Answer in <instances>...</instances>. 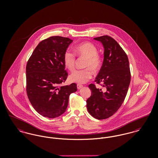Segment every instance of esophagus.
Listing matches in <instances>:
<instances>
[{"label":"esophagus","mask_w":158,"mask_h":158,"mask_svg":"<svg viewBox=\"0 0 158 158\" xmlns=\"http://www.w3.org/2000/svg\"><path fill=\"white\" fill-rule=\"evenodd\" d=\"M77 89H80L81 88L83 87V85H82V84H77Z\"/></svg>","instance_id":"obj_1"}]
</instances>
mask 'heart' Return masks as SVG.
Returning a JSON list of instances; mask_svg holds the SVG:
<instances>
[{
  "label": "heart",
  "instance_id": "1",
  "mask_svg": "<svg viewBox=\"0 0 158 158\" xmlns=\"http://www.w3.org/2000/svg\"><path fill=\"white\" fill-rule=\"evenodd\" d=\"M75 54L79 57L85 58L82 69L75 71L69 76L71 82L83 84L87 82L93 76V71L99 69L102 64V58L98 52L97 47L91 42H83L76 45L74 48ZM64 64L65 68L69 71H73L75 69L76 56L74 53L71 50L65 51L63 56Z\"/></svg>",
  "mask_w": 158,
  "mask_h": 158
}]
</instances>
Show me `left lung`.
<instances>
[{"label":"left lung","mask_w":158,"mask_h":158,"mask_svg":"<svg viewBox=\"0 0 158 158\" xmlns=\"http://www.w3.org/2000/svg\"><path fill=\"white\" fill-rule=\"evenodd\" d=\"M104 47V59L95 82L104 90L90 84L91 96L87 99L88 112L94 118L104 119L112 116L124 101L131 80L128 56L115 40L108 35L94 39Z\"/></svg>","instance_id":"1"}]
</instances>
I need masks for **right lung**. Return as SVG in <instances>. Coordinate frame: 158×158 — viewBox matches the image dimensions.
<instances>
[{
	"label": "right lung",
	"instance_id": "1",
	"mask_svg": "<svg viewBox=\"0 0 158 158\" xmlns=\"http://www.w3.org/2000/svg\"><path fill=\"white\" fill-rule=\"evenodd\" d=\"M73 40L52 36L40 42L26 66V91L31 104L41 115L55 118L63 114L77 84L62 86L67 80L63 56Z\"/></svg>",
	"mask_w": 158,
	"mask_h": 158
}]
</instances>
